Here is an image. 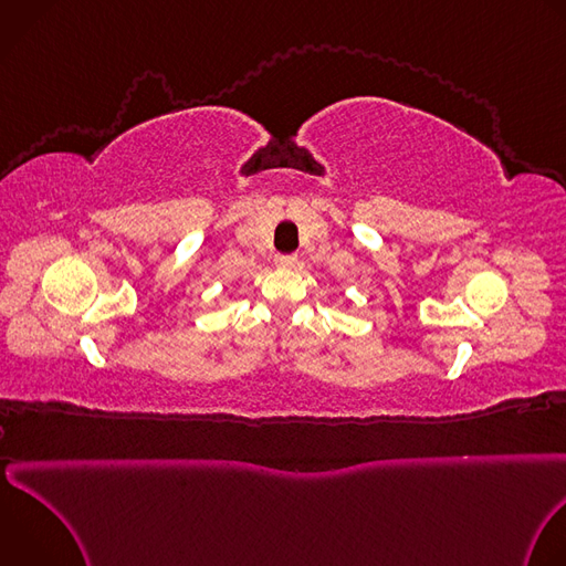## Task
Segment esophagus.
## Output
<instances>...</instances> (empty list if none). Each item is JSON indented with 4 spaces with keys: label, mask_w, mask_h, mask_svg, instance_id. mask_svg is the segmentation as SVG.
Returning <instances> with one entry per match:
<instances>
[{
    "label": "esophagus",
    "mask_w": 566,
    "mask_h": 566,
    "mask_svg": "<svg viewBox=\"0 0 566 566\" xmlns=\"http://www.w3.org/2000/svg\"><path fill=\"white\" fill-rule=\"evenodd\" d=\"M295 262H297L295 255H277V258H275V264H277L280 269H293Z\"/></svg>",
    "instance_id": "obj_1"
}]
</instances>
